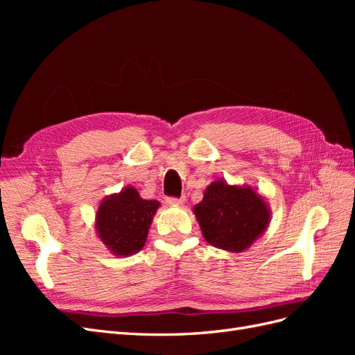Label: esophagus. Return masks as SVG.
Returning <instances> with one entry per match:
<instances>
[{"mask_svg": "<svg viewBox=\"0 0 355 355\" xmlns=\"http://www.w3.org/2000/svg\"><path fill=\"white\" fill-rule=\"evenodd\" d=\"M166 202L168 204V206H182V204L185 202V198L184 197H182V198L168 197V198H166Z\"/></svg>", "mask_w": 355, "mask_h": 355, "instance_id": "obj_1", "label": "esophagus"}]
</instances>
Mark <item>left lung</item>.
Returning <instances> with one entry per match:
<instances>
[{
    "mask_svg": "<svg viewBox=\"0 0 355 355\" xmlns=\"http://www.w3.org/2000/svg\"><path fill=\"white\" fill-rule=\"evenodd\" d=\"M192 211L206 241L231 253L249 249L271 222V209L259 191L225 179L213 180Z\"/></svg>",
    "mask_w": 355,
    "mask_h": 355,
    "instance_id": "8db88e82",
    "label": "left lung"
}]
</instances>
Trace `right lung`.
<instances>
[{
	"mask_svg": "<svg viewBox=\"0 0 355 355\" xmlns=\"http://www.w3.org/2000/svg\"><path fill=\"white\" fill-rule=\"evenodd\" d=\"M158 207L159 201L144 200L135 187H124L101 201L94 220L98 239L114 256L136 254L144 249Z\"/></svg>",
	"mask_w": 355,
	"mask_h": 355,
	"instance_id": "right-lung-1",
	"label": "right lung"
}]
</instances>
